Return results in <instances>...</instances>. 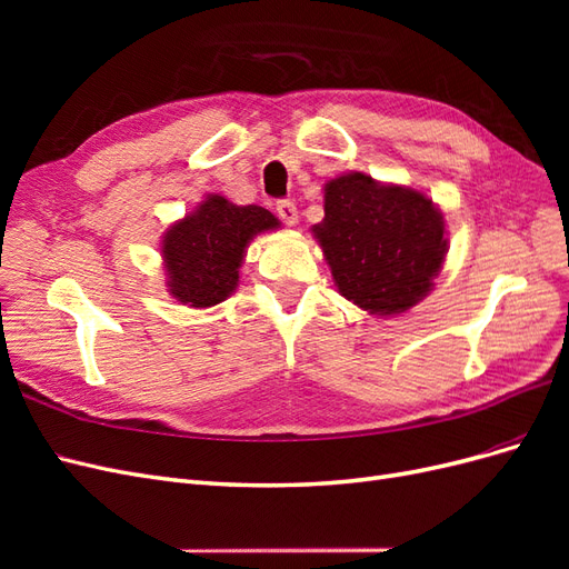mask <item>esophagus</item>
Returning <instances> with one entry per match:
<instances>
[{
	"instance_id": "esophagus-1",
	"label": "esophagus",
	"mask_w": 569,
	"mask_h": 569,
	"mask_svg": "<svg viewBox=\"0 0 569 569\" xmlns=\"http://www.w3.org/2000/svg\"><path fill=\"white\" fill-rule=\"evenodd\" d=\"M274 211H278L280 220L287 222V226H297V222H299V211H297L295 201L282 199V201H278V206H274Z\"/></svg>"
}]
</instances>
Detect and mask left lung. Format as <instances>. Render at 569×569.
Masks as SVG:
<instances>
[{"label":"left lung","mask_w":569,"mask_h":569,"mask_svg":"<svg viewBox=\"0 0 569 569\" xmlns=\"http://www.w3.org/2000/svg\"><path fill=\"white\" fill-rule=\"evenodd\" d=\"M443 216L410 187L349 173L325 184V218L313 226L341 297L372 316H396L432 289L449 251Z\"/></svg>","instance_id":"8db88e82"}]
</instances>
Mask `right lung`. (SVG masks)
I'll return each instance as SVG.
<instances>
[{
	"instance_id": "add662e5",
	"label": "right lung",
	"mask_w": 569,
	"mask_h": 569,
	"mask_svg": "<svg viewBox=\"0 0 569 569\" xmlns=\"http://www.w3.org/2000/svg\"><path fill=\"white\" fill-rule=\"evenodd\" d=\"M274 228H280V220L261 206H237L209 194L163 237L170 295L194 308L226 301L239 282L249 242L258 232Z\"/></svg>"
}]
</instances>
